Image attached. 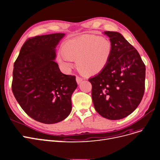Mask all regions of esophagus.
Here are the masks:
<instances>
[{
  "label": "esophagus",
  "instance_id": "1",
  "mask_svg": "<svg viewBox=\"0 0 160 160\" xmlns=\"http://www.w3.org/2000/svg\"><path fill=\"white\" fill-rule=\"evenodd\" d=\"M76 82H77L78 84H80V83H81V82L83 80V78L80 77V76H76Z\"/></svg>",
  "mask_w": 160,
  "mask_h": 160
}]
</instances>
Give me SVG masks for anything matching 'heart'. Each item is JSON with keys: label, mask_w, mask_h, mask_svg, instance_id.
Segmentation results:
<instances>
[{"label": "heart", "mask_w": 160, "mask_h": 160, "mask_svg": "<svg viewBox=\"0 0 160 160\" xmlns=\"http://www.w3.org/2000/svg\"><path fill=\"white\" fill-rule=\"evenodd\" d=\"M112 43L105 38L87 35L67 41L63 53L58 55L59 63L69 68L71 60L76 61L78 70L88 75L100 72L105 67L112 52Z\"/></svg>", "instance_id": "1"}]
</instances>
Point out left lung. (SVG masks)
<instances>
[{"label":"left lung","instance_id":"obj_1","mask_svg":"<svg viewBox=\"0 0 160 160\" xmlns=\"http://www.w3.org/2000/svg\"><path fill=\"white\" fill-rule=\"evenodd\" d=\"M112 43L108 63L89 79L95 109L109 120H120L139 105L145 89V65L135 48L118 32L105 31Z\"/></svg>","mask_w":160,"mask_h":160}]
</instances>
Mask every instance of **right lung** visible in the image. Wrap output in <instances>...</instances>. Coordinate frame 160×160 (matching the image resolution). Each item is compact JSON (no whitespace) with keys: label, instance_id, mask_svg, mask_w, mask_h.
I'll list each match as a JSON object with an SVG mask.
<instances>
[{"label":"right lung","instance_id":"add662e5","mask_svg":"<svg viewBox=\"0 0 160 160\" xmlns=\"http://www.w3.org/2000/svg\"><path fill=\"white\" fill-rule=\"evenodd\" d=\"M64 33L27 39L13 65L12 89L25 112L37 122L52 124L65 120L72 110L76 76L62 73L55 48Z\"/></svg>","mask_w":160,"mask_h":160}]
</instances>
